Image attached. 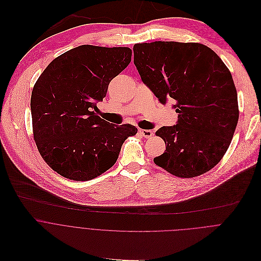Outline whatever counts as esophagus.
Here are the masks:
<instances>
[{
  "instance_id": "1",
  "label": "esophagus",
  "mask_w": 261,
  "mask_h": 261,
  "mask_svg": "<svg viewBox=\"0 0 261 261\" xmlns=\"http://www.w3.org/2000/svg\"><path fill=\"white\" fill-rule=\"evenodd\" d=\"M139 133L146 139H149L153 136V132L151 129H140Z\"/></svg>"
}]
</instances>
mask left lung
I'll use <instances>...</instances> for the list:
<instances>
[{
    "label": "left lung",
    "instance_id": "1",
    "mask_svg": "<svg viewBox=\"0 0 261 261\" xmlns=\"http://www.w3.org/2000/svg\"><path fill=\"white\" fill-rule=\"evenodd\" d=\"M134 64L161 103L173 99L178 113L177 124L155 133L167 146L155 165L181 178L210 171L229 147L239 120L229 70L211 48L198 43L135 44Z\"/></svg>",
    "mask_w": 261,
    "mask_h": 261
}]
</instances>
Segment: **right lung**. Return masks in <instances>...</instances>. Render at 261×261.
Wrapping results in <instances>:
<instances>
[{"label": "right lung", "mask_w": 261, "mask_h": 261, "mask_svg": "<svg viewBox=\"0 0 261 261\" xmlns=\"http://www.w3.org/2000/svg\"><path fill=\"white\" fill-rule=\"evenodd\" d=\"M127 47L81 45L52 61L31 97L34 139L47 165L63 177L91 180L116 163L138 128L115 125L94 111L108 85L130 63Z\"/></svg>", "instance_id": "obj_1"}]
</instances>
